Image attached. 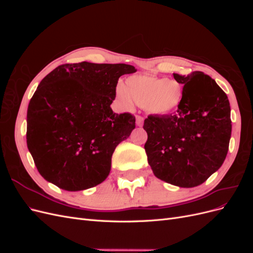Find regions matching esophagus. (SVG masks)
Instances as JSON below:
<instances>
[{
	"instance_id": "34e87169",
	"label": "esophagus",
	"mask_w": 253,
	"mask_h": 253,
	"mask_svg": "<svg viewBox=\"0 0 253 253\" xmlns=\"http://www.w3.org/2000/svg\"><path fill=\"white\" fill-rule=\"evenodd\" d=\"M142 125H143V117L139 116V115H137V116H136V126H142Z\"/></svg>"
}]
</instances>
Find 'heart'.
Segmentation results:
<instances>
[{
  "label": "heart",
  "mask_w": 253,
  "mask_h": 253,
  "mask_svg": "<svg viewBox=\"0 0 253 253\" xmlns=\"http://www.w3.org/2000/svg\"><path fill=\"white\" fill-rule=\"evenodd\" d=\"M119 102L129 108L132 102L151 115L166 116L177 111L183 97L182 85L175 80L150 75H135L128 77L125 85L116 87Z\"/></svg>",
  "instance_id": "obj_1"
}]
</instances>
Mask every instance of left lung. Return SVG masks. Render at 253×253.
Returning <instances> with one entry per match:
<instances>
[{
  "instance_id": "obj_1",
  "label": "left lung",
  "mask_w": 253,
  "mask_h": 253,
  "mask_svg": "<svg viewBox=\"0 0 253 253\" xmlns=\"http://www.w3.org/2000/svg\"><path fill=\"white\" fill-rule=\"evenodd\" d=\"M173 76L183 84L181 104L174 114L150 115L144 120V150L157 178L193 188L216 172L227 156L232 128L230 103L208 75Z\"/></svg>"
}]
</instances>
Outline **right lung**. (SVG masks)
Returning <instances> with one entry per match:
<instances>
[{
    "label": "right lung",
    "mask_w": 253,
    "mask_h": 253,
    "mask_svg": "<svg viewBox=\"0 0 253 253\" xmlns=\"http://www.w3.org/2000/svg\"><path fill=\"white\" fill-rule=\"evenodd\" d=\"M128 64H63L39 84L27 110V148L44 179L66 191L93 188L108 177L117 145L135 128L129 113L111 104Z\"/></svg>",
    "instance_id": "right-lung-1"
}]
</instances>
